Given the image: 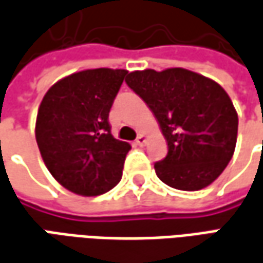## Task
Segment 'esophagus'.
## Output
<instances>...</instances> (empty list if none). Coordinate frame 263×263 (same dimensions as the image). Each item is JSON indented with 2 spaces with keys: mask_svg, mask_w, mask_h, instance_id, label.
<instances>
[{
  "mask_svg": "<svg viewBox=\"0 0 263 263\" xmlns=\"http://www.w3.org/2000/svg\"><path fill=\"white\" fill-rule=\"evenodd\" d=\"M135 142H137V145H139V146L145 145V142H146V137H145V135H144V134H139V135H138V138H137V141H135Z\"/></svg>",
  "mask_w": 263,
  "mask_h": 263,
  "instance_id": "34e87169",
  "label": "esophagus"
}]
</instances>
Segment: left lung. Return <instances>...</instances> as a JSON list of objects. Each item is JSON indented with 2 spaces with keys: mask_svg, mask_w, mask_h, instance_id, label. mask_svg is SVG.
<instances>
[{
  "mask_svg": "<svg viewBox=\"0 0 263 263\" xmlns=\"http://www.w3.org/2000/svg\"><path fill=\"white\" fill-rule=\"evenodd\" d=\"M125 82L151 109L167 141L165 158L154 164L158 178L184 192L213 183L237 139L236 109L226 90L183 67L135 70Z\"/></svg>",
  "mask_w": 263,
  "mask_h": 263,
  "instance_id": "1",
  "label": "left lung"
}]
</instances>
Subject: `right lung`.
<instances>
[{"label":"right lung","instance_id":"1","mask_svg":"<svg viewBox=\"0 0 263 263\" xmlns=\"http://www.w3.org/2000/svg\"><path fill=\"white\" fill-rule=\"evenodd\" d=\"M126 74L106 67L78 71L43 98L35 141L50 174L69 192L99 196L121 181L131 145L114 138L108 118Z\"/></svg>","mask_w":263,"mask_h":263}]
</instances>
